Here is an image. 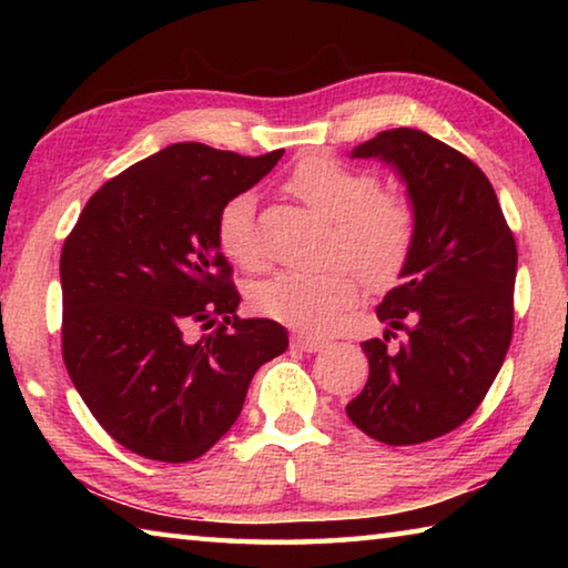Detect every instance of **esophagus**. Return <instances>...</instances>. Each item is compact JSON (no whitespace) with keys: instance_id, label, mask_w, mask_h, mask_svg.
I'll use <instances>...</instances> for the list:
<instances>
[{"instance_id":"1","label":"esophagus","mask_w":568,"mask_h":568,"mask_svg":"<svg viewBox=\"0 0 568 568\" xmlns=\"http://www.w3.org/2000/svg\"><path fill=\"white\" fill-rule=\"evenodd\" d=\"M291 343H293V348L305 351V353H315V351L325 348V338H318V335H305V333H295Z\"/></svg>"}]
</instances>
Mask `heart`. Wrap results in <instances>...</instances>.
Here are the masks:
<instances>
[{"label":"heart","mask_w":568,"mask_h":568,"mask_svg":"<svg viewBox=\"0 0 568 568\" xmlns=\"http://www.w3.org/2000/svg\"><path fill=\"white\" fill-rule=\"evenodd\" d=\"M285 190L333 220L331 267L285 271L250 287V305L267 318L303 331H325L361 295V281L381 291L400 275L416 243V210L396 190H383L371 170L335 158H305L291 170ZM220 253L243 271H261L265 247L255 227V197H230L215 220Z\"/></svg>","instance_id":"1"}]
</instances>
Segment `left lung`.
<instances>
[{
	"instance_id": "8db88e82",
	"label": "left lung",
	"mask_w": 568,
	"mask_h": 568,
	"mask_svg": "<svg viewBox=\"0 0 568 568\" xmlns=\"http://www.w3.org/2000/svg\"><path fill=\"white\" fill-rule=\"evenodd\" d=\"M353 158L396 165L416 210V243L403 283L376 311L390 331L361 343L371 373L345 413L381 444H426L474 416L501 371L514 335L516 240L491 182L446 142L396 128ZM396 329L407 341L390 352Z\"/></svg>"
}]
</instances>
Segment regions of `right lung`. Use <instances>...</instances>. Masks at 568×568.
I'll use <instances>...</instances> for the list:
<instances>
[{
    "label": "right lung",
    "instance_id": "1",
    "mask_svg": "<svg viewBox=\"0 0 568 568\" xmlns=\"http://www.w3.org/2000/svg\"><path fill=\"white\" fill-rule=\"evenodd\" d=\"M261 158L178 142L104 182L60 257L62 358L100 426L165 464L203 456L243 410L255 371L285 353L267 318H237L215 220L271 172ZM207 329L200 339L191 328Z\"/></svg>",
    "mask_w": 568,
    "mask_h": 568
}]
</instances>
